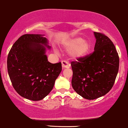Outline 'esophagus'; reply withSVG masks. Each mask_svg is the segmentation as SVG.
<instances>
[{"mask_svg": "<svg viewBox=\"0 0 128 128\" xmlns=\"http://www.w3.org/2000/svg\"><path fill=\"white\" fill-rule=\"evenodd\" d=\"M62 63V67L63 68H67V67H69V64H68V62L66 61H62L61 62Z\"/></svg>", "mask_w": 128, "mask_h": 128, "instance_id": "esophagus-1", "label": "esophagus"}]
</instances>
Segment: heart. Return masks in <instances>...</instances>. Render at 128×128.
I'll return each instance as SVG.
<instances>
[{"instance_id": "obj_1", "label": "heart", "mask_w": 128, "mask_h": 128, "mask_svg": "<svg viewBox=\"0 0 128 128\" xmlns=\"http://www.w3.org/2000/svg\"><path fill=\"white\" fill-rule=\"evenodd\" d=\"M90 44L82 38L77 37L68 40L67 44V48L73 50L72 53L75 56H83L90 50Z\"/></svg>"}]
</instances>
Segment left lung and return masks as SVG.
Masks as SVG:
<instances>
[{"label":"left lung","mask_w":128,"mask_h":128,"mask_svg":"<svg viewBox=\"0 0 128 128\" xmlns=\"http://www.w3.org/2000/svg\"><path fill=\"white\" fill-rule=\"evenodd\" d=\"M94 34L95 50L71 62L73 88L88 100L108 93L114 84L119 68L118 54L111 40L102 33L94 32Z\"/></svg>","instance_id":"obj_1"}]
</instances>
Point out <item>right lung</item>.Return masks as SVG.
I'll return each mask as SVG.
<instances>
[{"mask_svg": "<svg viewBox=\"0 0 128 128\" xmlns=\"http://www.w3.org/2000/svg\"><path fill=\"white\" fill-rule=\"evenodd\" d=\"M47 44L42 35L25 34L15 42L8 54L7 69L12 86L20 96L30 100L46 97L62 70L61 62L52 64L47 60L42 45Z\"/></svg>", "mask_w": 128, "mask_h": 128, "instance_id": "obj_1", "label": "right lung"}]
</instances>
